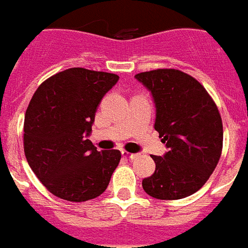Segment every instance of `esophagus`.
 I'll use <instances>...</instances> for the list:
<instances>
[{"mask_svg":"<svg viewBox=\"0 0 248 248\" xmlns=\"http://www.w3.org/2000/svg\"><path fill=\"white\" fill-rule=\"evenodd\" d=\"M122 155L124 157H126V158H129V160H136V158H139V157H140V155H139V153H129V152H126V151H123Z\"/></svg>","mask_w":248,"mask_h":248,"instance_id":"34e87169","label":"esophagus"}]
</instances>
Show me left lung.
Listing matches in <instances>:
<instances>
[{"mask_svg": "<svg viewBox=\"0 0 248 248\" xmlns=\"http://www.w3.org/2000/svg\"><path fill=\"white\" fill-rule=\"evenodd\" d=\"M156 106L155 129L168 148L152 156L156 170L142 189L157 200H181L205 185L222 153L223 126L216 103L194 78L174 68L140 72Z\"/></svg>", "mask_w": 248, "mask_h": 248, "instance_id": "left-lung-1", "label": "left lung"}]
</instances>
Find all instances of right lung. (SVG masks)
I'll return each instance as SVG.
<instances>
[{"mask_svg": "<svg viewBox=\"0 0 248 248\" xmlns=\"http://www.w3.org/2000/svg\"><path fill=\"white\" fill-rule=\"evenodd\" d=\"M117 80L115 74L74 67L48 78L32 95L23 149L31 170L54 196L84 202L107 189L122 153L96 151L87 137L103 96Z\"/></svg>", "mask_w": 248, "mask_h": 248, "instance_id": "1", "label": "right lung"}]
</instances>
